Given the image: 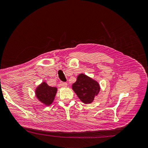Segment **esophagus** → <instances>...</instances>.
<instances>
[{
  "instance_id": "1",
  "label": "esophagus",
  "mask_w": 148,
  "mask_h": 148,
  "mask_svg": "<svg viewBox=\"0 0 148 148\" xmlns=\"http://www.w3.org/2000/svg\"><path fill=\"white\" fill-rule=\"evenodd\" d=\"M60 85L62 87H67V83L66 82H61Z\"/></svg>"
}]
</instances>
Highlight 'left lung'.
I'll list each match as a JSON object with an SVG mask.
<instances>
[{
  "label": "left lung",
  "mask_w": 148,
  "mask_h": 148,
  "mask_svg": "<svg viewBox=\"0 0 148 148\" xmlns=\"http://www.w3.org/2000/svg\"><path fill=\"white\" fill-rule=\"evenodd\" d=\"M72 89L85 103H90L100 91V86L95 80L85 74H79L77 81L72 85Z\"/></svg>",
  "instance_id": "left-lung-1"
}]
</instances>
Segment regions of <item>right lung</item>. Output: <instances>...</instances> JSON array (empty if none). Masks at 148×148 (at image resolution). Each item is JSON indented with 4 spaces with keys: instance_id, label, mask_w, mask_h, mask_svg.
Segmentation results:
<instances>
[{
    "instance_id": "obj_1",
    "label": "right lung",
    "mask_w": 148,
    "mask_h": 148,
    "mask_svg": "<svg viewBox=\"0 0 148 148\" xmlns=\"http://www.w3.org/2000/svg\"><path fill=\"white\" fill-rule=\"evenodd\" d=\"M57 88L48 86L46 83L43 82L37 88L36 94L37 98L42 103L46 105H50L54 100Z\"/></svg>"
}]
</instances>
